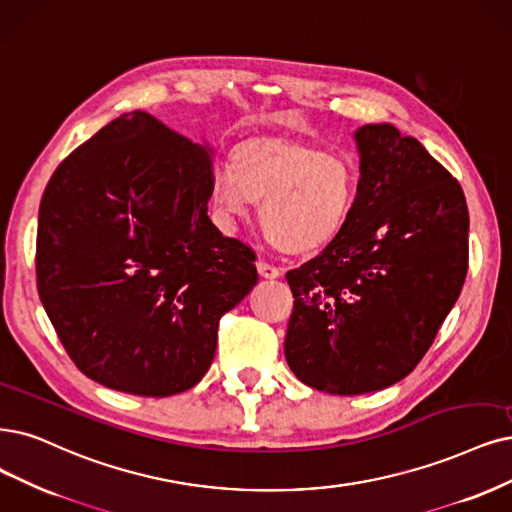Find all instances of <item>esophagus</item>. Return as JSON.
<instances>
[{"label":"esophagus","instance_id":"34e87169","mask_svg":"<svg viewBox=\"0 0 512 512\" xmlns=\"http://www.w3.org/2000/svg\"><path fill=\"white\" fill-rule=\"evenodd\" d=\"M257 270H259V276H263V278H278L280 276V270L263 259L257 261Z\"/></svg>","mask_w":512,"mask_h":512}]
</instances>
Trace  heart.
<instances>
[{"label": "heart", "mask_w": 512, "mask_h": 512, "mask_svg": "<svg viewBox=\"0 0 512 512\" xmlns=\"http://www.w3.org/2000/svg\"><path fill=\"white\" fill-rule=\"evenodd\" d=\"M358 185L352 160L289 139L242 143L213 173V198L232 217L261 200L263 232L287 253H310L346 223Z\"/></svg>", "instance_id": "b5f03b06"}]
</instances>
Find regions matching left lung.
<instances>
[{"mask_svg": "<svg viewBox=\"0 0 512 512\" xmlns=\"http://www.w3.org/2000/svg\"><path fill=\"white\" fill-rule=\"evenodd\" d=\"M354 139L361 179L346 223L287 272V363L306 386L342 396L409 375L468 272V206L449 170L392 124L361 126Z\"/></svg>", "mask_w": 512, "mask_h": 512, "instance_id": "8db88e82", "label": "left lung"}]
</instances>
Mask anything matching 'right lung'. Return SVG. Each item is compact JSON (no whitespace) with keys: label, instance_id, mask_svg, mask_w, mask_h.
<instances>
[{"label":"right lung","instance_id":"add662e5","mask_svg":"<svg viewBox=\"0 0 512 512\" xmlns=\"http://www.w3.org/2000/svg\"><path fill=\"white\" fill-rule=\"evenodd\" d=\"M211 147L122 113L61 162L37 223V291L86 377L139 396L196 386L255 253L208 219Z\"/></svg>","mask_w":512,"mask_h":512}]
</instances>
